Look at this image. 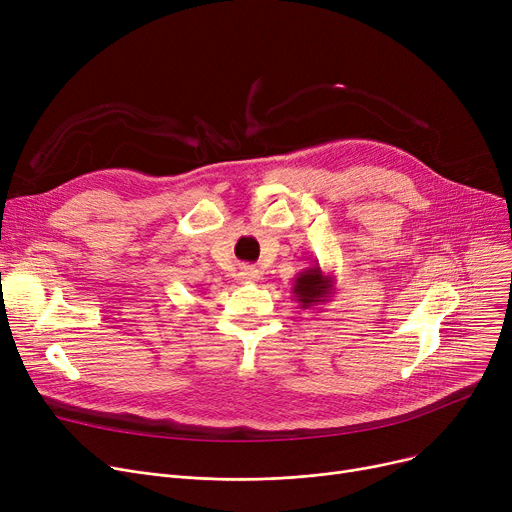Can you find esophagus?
<instances>
[{
	"label": "esophagus",
	"mask_w": 512,
	"mask_h": 512,
	"mask_svg": "<svg viewBox=\"0 0 512 512\" xmlns=\"http://www.w3.org/2000/svg\"><path fill=\"white\" fill-rule=\"evenodd\" d=\"M238 276H240V280H245V282H259L261 280V272L257 270L255 265H242Z\"/></svg>",
	"instance_id": "obj_1"
}]
</instances>
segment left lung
I'll use <instances>...</instances> for the list:
<instances>
[{"instance_id": "left-lung-1", "label": "left lung", "mask_w": 512, "mask_h": 512, "mask_svg": "<svg viewBox=\"0 0 512 512\" xmlns=\"http://www.w3.org/2000/svg\"><path fill=\"white\" fill-rule=\"evenodd\" d=\"M292 297L299 303L301 309H317L332 301L336 292V278L321 270V265L315 261L297 274L292 282Z\"/></svg>"}]
</instances>
